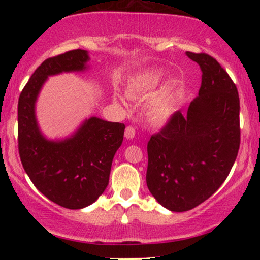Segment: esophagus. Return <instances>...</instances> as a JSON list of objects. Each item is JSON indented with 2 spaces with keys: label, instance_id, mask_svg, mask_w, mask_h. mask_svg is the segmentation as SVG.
Returning a JSON list of instances; mask_svg holds the SVG:
<instances>
[{
  "label": "esophagus",
  "instance_id": "34e87169",
  "mask_svg": "<svg viewBox=\"0 0 260 260\" xmlns=\"http://www.w3.org/2000/svg\"><path fill=\"white\" fill-rule=\"evenodd\" d=\"M135 134H136V130H135L134 126H126L125 127V137L129 138V140H131V138L135 137Z\"/></svg>",
  "mask_w": 260,
  "mask_h": 260
}]
</instances>
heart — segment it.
<instances>
[{"label": "heart", "mask_w": 260, "mask_h": 260, "mask_svg": "<svg viewBox=\"0 0 260 260\" xmlns=\"http://www.w3.org/2000/svg\"><path fill=\"white\" fill-rule=\"evenodd\" d=\"M162 79V73L157 71H149L142 74H138L133 78L127 84V92L131 95H137L150 92L157 86ZM175 110V102L170 97L161 98L154 102L150 106V115L154 119H166L172 115Z\"/></svg>", "instance_id": "b5f03b06"}]
</instances>
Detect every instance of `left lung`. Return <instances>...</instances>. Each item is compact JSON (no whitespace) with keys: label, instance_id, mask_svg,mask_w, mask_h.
Returning <instances> with one entry per match:
<instances>
[{"label":"left lung","instance_id":"8db88e82","mask_svg":"<svg viewBox=\"0 0 260 260\" xmlns=\"http://www.w3.org/2000/svg\"><path fill=\"white\" fill-rule=\"evenodd\" d=\"M201 86L186 115L174 112L148 142L147 186L163 207L190 211L211 198L232 169L240 145L236 84L206 53L187 52Z\"/></svg>","mask_w":260,"mask_h":260}]
</instances>
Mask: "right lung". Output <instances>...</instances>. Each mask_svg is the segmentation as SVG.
I'll return each instance as SVG.
<instances>
[{
  "instance_id": "obj_1",
  "label": "right lung",
  "mask_w": 260,
  "mask_h": 260,
  "mask_svg": "<svg viewBox=\"0 0 260 260\" xmlns=\"http://www.w3.org/2000/svg\"><path fill=\"white\" fill-rule=\"evenodd\" d=\"M87 60L84 49L46 59L31 74L17 104V142L23 169L39 191L70 209L93 204L108 187L113 156L122 145L125 125L91 117L71 138L47 141L39 130L34 106L48 76L83 71Z\"/></svg>"
}]
</instances>
